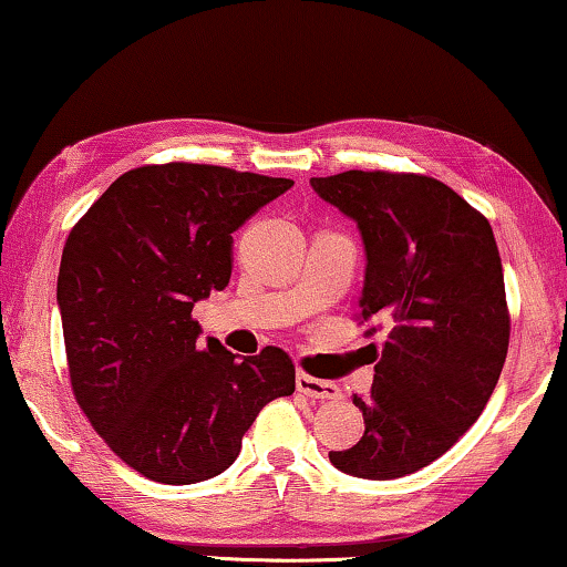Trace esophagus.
I'll return each instance as SVG.
<instances>
[{
    "label": "esophagus",
    "mask_w": 567,
    "mask_h": 567,
    "mask_svg": "<svg viewBox=\"0 0 567 567\" xmlns=\"http://www.w3.org/2000/svg\"><path fill=\"white\" fill-rule=\"evenodd\" d=\"M295 382H298V390L302 394L312 396V400H338V396H341V386L333 382H326V379L310 377L306 371H300V374L295 377Z\"/></svg>",
    "instance_id": "34e87169"
}]
</instances>
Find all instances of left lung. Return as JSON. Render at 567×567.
<instances>
[{
	"instance_id": "1",
	"label": "left lung",
	"mask_w": 567,
	"mask_h": 567,
	"mask_svg": "<svg viewBox=\"0 0 567 567\" xmlns=\"http://www.w3.org/2000/svg\"><path fill=\"white\" fill-rule=\"evenodd\" d=\"M312 190L357 221L367 251L359 323L386 326L367 400L364 435L331 451L359 478H400L458 443L499 382L509 349L499 249L488 218L420 173L346 171Z\"/></svg>"
}]
</instances>
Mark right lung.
Returning a JSON list of instances; mask_svg holds the SVG:
<instances>
[{"label": "right lung", "instance_id": "right-lung-1", "mask_svg": "<svg viewBox=\"0 0 567 567\" xmlns=\"http://www.w3.org/2000/svg\"><path fill=\"white\" fill-rule=\"evenodd\" d=\"M290 188L221 165H142L68 234L58 306L73 396L126 466L157 484L218 476L259 410L295 392L282 349L236 359L216 338L203 349L190 316L229 285L231 234Z\"/></svg>", "mask_w": 567, "mask_h": 567}]
</instances>
